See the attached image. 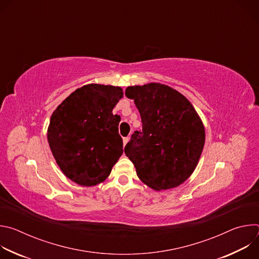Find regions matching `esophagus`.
Wrapping results in <instances>:
<instances>
[{"mask_svg": "<svg viewBox=\"0 0 259 259\" xmlns=\"http://www.w3.org/2000/svg\"><path fill=\"white\" fill-rule=\"evenodd\" d=\"M129 139H130V137H125V138H123V145H124V146L128 143Z\"/></svg>", "mask_w": 259, "mask_h": 259, "instance_id": "obj_1", "label": "esophagus"}]
</instances>
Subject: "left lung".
<instances>
[{
    "instance_id": "1",
    "label": "left lung",
    "mask_w": 259,
    "mask_h": 259,
    "mask_svg": "<svg viewBox=\"0 0 259 259\" xmlns=\"http://www.w3.org/2000/svg\"><path fill=\"white\" fill-rule=\"evenodd\" d=\"M142 122L125 146L138 178L155 191L177 188L195 171L205 144V127L189 99L161 83L127 87Z\"/></svg>"
}]
</instances>
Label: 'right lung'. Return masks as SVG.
<instances>
[{
    "instance_id": "1",
    "label": "right lung",
    "mask_w": 259,
    "mask_h": 259,
    "mask_svg": "<svg viewBox=\"0 0 259 259\" xmlns=\"http://www.w3.org/2000/svg\"><path fill=\"white\" fill-rule=\"evenodd\" d=\"M123 95L119 86L87 84L70 93L50 118L52 155L62 173L79 186L103 182L123 154L121 118L113 114Z\"/></svg>"
}]
</instances>
